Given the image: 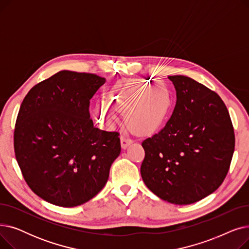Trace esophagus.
<instances>
[{
    "label": "esophagus",
    "mask_w": 249,
    "mask_h": 249,
    "mask_svg": "<svg viewBox=\"0 0 249 249\" xmlns=\"http://www.w3.org/2000/svg\"><path fill=\"white\" fill-rule=\"evenodd\" d=\"M132 143V140L126 137V136H121V147L125 149L128 145H130Z\"/></svg>",
    "instance_id": "34e87169"
}]
</instances>
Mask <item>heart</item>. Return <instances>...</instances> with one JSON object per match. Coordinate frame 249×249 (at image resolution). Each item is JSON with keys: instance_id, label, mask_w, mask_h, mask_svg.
<instances>
[{"instance_id": "obj_1", "label": "heart", "mask_w": 249, "mask_h": 249, "mask_svg": "<svg viewBox=\"0 0 249 249\" xmlns=\"http://www.w3.org/2000/svg\"><path fill=\"white\" fill-rule=\"evenodd\" d=\"M172 105L171 90L165 84L138 78L125 80L112 87L108 91V102L97 103L93 113L95 119L107 127L117 122L116 111L126 113L128 125L138 132L146 133L163 124Z\"/></svg>"}]
</instances>
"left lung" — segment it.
<instances>
[{"label": "left lung", "instance_id": "obj_1", "mask_svg": "<svg viewBox=\"0 0 249 249\" xmlns=\"http://www.w3.org/2000/svg\"><path fill=\"white\" fill-rule=\"evenodd\" d=\"M168 78L177 91L176 107L160 131L143 140L140 173L160 199L189 205L215 192L226 178L234 129L215 91L185 75Z\"/></svg>", "mask_w": 249, "mask_h": 249}]
</instances>
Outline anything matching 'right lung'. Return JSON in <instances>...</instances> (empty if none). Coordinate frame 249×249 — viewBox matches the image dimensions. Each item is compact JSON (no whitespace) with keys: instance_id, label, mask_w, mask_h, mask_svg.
I'll return each mask as SVG.
<instances>
[{"instance_id":"add662e5","label":"right lung","mask_w":249,"mask_h":249,"mask_svg":"<svg viewBox=\"0 0 249 249\" xmlns=\"http://www.w3.org/2000/svg\"><path fill=\"white\" fill-rule=\"evenodd\" d=\"M105 83L97 74L61 71L34 86L21 104L16 160L29 188L48 203L80 206L106 185L121 152L119 133L94 127L89 112Z\"/></svg>"}]
</instances>
